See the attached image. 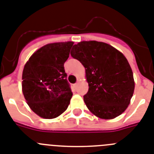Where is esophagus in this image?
<instances>
[{"mask_svg": "<svg viewBox=\"0 0 154 154\" xmlns=\"http://www.w3.org/2000/svg\"><path fill=\"white\" fill-rule=\"evenodd\" d=\"M78 83H79L78 82H75V86H78Z\"/></svg>", "mask_w": 154, "mask_h": 154, "instance_id": "esophagus-1", "label": "esophagus"}]
</instances>
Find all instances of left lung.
Wrapping results in <instances>:
<instances>
[{"mask_svg":"<svg viewBox=\"0 0 154 154\" xmlns=\"http://www.w3.org/2000/svg\"><path fill=\"white\" fill-rule=\"evenodd\" d=\"M71 55L86 68L89 90L84 95L88 109L100 118L112 119L125 111L133 95V73L120 51L103 42L82 41Z\"/></svg>","mask_w":154,"mask_h":154,"instance_id":"1","label":"left lung"}]
</instances>
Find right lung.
<instances>
[{"mask_svg":"<svg viewBox=\"0 0 154 154\" xmlns=\"http://www.w3.org/2000/svg\"><path fill=\"white\" fill-rule=\"evenodd\" d=\"M73 42L49 43L36 51L22 72V93L36 115L47 119L65 111L72 97L64 64Z\"/></svg>","mask_w":154,"mask_h":154,"instance_id":"right-lung-1","label":"right lung"}]
</instances>
